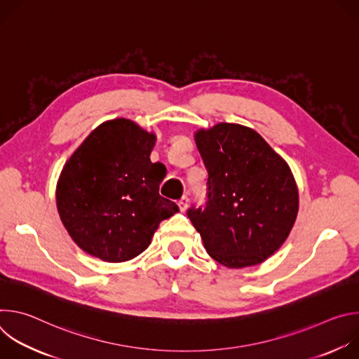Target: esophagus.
Instances as JSON below:
<instances>
[{
	"label": "esophagus",
	"mask_w": 359,
	"mask_h": 359,
	"mask_svg": "<svg viewBox=\"0 0 359 359\" xmlns=\"http://www.w3.org/2000/svg\"><path fill=\"white\" fill-rule=\"evenodd\" d=\"M179 209L182 210V212H186V209L189 208V198H187V196H183L180 200H179Z\"/></svg>",
	"instance_id": "obj_1"
}]
</instances>
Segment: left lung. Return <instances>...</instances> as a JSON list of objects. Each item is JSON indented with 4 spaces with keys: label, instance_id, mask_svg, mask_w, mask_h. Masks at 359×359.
<instances>
[{
    "label": "left lung",
    "instance_id": "obj_1",
    "mask_svg": "<svg viewBox=\"0 0 359 359\" xmlns=\"http://www.w3.org/2000/svg\"><path fill=\"white\" fill-rule=\"evenodd\" d=\"M208 169V204L187 216L212 259L229 269L257 266L283 245L298 215L287 162L251 128L217 123L194 133Z\"/></svg>",
    "mask_w": 359,
    "mask_h": 359
}]
</instances>
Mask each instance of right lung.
Wrapping results in <instances>:
<instances>
[{"mask_svg": "<svg viewBox=\"0 0 359 359\" xmlns=\"http://www.w3.org/2000/svg\"><path fill=\"white\" fill-rule=\"evenodd\" d=\"M155 143V133L118 118L95 128L64 165L57 209L85 252L108 263L132 260L161 222L179 212L159 194L166 169L150 162Z\"/></svg>", "mask_w": 359, "mask_h": 359, "instance_id": "1", "label": "right lung"}]
</instances>
